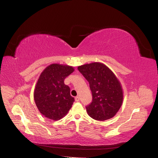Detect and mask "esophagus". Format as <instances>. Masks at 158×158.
Segmentation results:
<instances>
[{
  "instance_id": "esophagus-1",
  "label": "esophagus",
  "mask_w": 158,
  "mask_h": 158,
  "mask_svg": "<svg viewBox=\"0 0 158 158\" xmlns=\"http://www.w3.org/2000/svg\"><path fill=\"white\" fill-rule=\"evenodd\" d=\"M75 100L76 102H79V100H80L79 96H76V97L75 98Z\"/></svg>"
}]
</instances>
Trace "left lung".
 Here are the masks:
<instances>
[{
	"mask_svg": "<svg viewBox=\"0 0 158 158\" xmlns=\"http://www.w3.org/2000/svg\"><path fill=\"white\" fill-rule=\"evenodd\" d=\"M89 81L93 101L86 106L89 115L95 120L112 118L123 103V93L119 79L108 67L93 62L77 68Z\"/></svg>",
	"mask_w": 158,
	"mask_h": 158,
	"instance_id": "8db88e82",
	"label": "left lung"
}]
</instances>
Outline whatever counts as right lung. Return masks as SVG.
Here are the masks:
<instances>
[{
  "instance_id": "obj_1",
  "label": "right lung",
  "mask_w": 158,
  "mask_h": 158,
  "mask_svg": "<svg viewBox=\"0 0 158 158\" xmlns=\"http://www.w3.org/2000/svg\"><path fill=\"white\" fill-rule=\"evenodd\" d=\"M73 72L72 66L52 64L40 73L33 96L38 110L45 118L60 120L72 108L75 100L64 79Z\"/></svg>"
}]
</instances>
